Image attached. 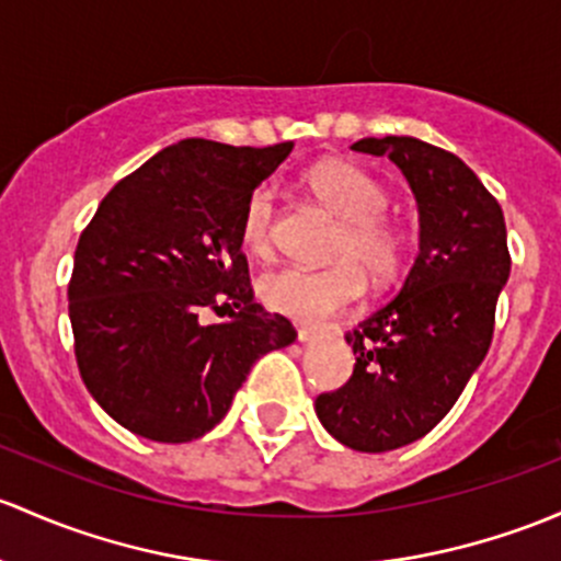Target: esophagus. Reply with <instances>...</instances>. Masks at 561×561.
Listing matches in <instances>:
<instances>
[{
	"label": "esophagus",
	"instance_id": "esophagus-1",
	"mask_svg": "<svg viewBox=\"0 0 561 561\" xmlns=\"http://www.w3.org/2000/svg\"><path fill=\"white\" fill-rule=\"evenodd\" d=\"M320 333H322V328H317V325H300L298 328V341L309 344V341H314Z\"/></svg>",
	"mask_w": 561,
	"mask_h": 561
}]
</instances>
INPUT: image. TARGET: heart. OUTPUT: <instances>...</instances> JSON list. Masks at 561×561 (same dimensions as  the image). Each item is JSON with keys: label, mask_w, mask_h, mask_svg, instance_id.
I'll return each mask as SVG.
<instances>
[{"label": "heart", "mask_w": 561, "mask_h": 561, "mask_svg": "<svg viewBox=\"0 0 561 561\" xmlns=\"http://www.w3.org/2000/svg\"><path fill=\"white\" fill-rule=\"evenodd\" d=\"M322 204L341 217V231L325 268L279 265L257 279V293L268 309L300 322L344 311L357 304L368 287V274L379 285L392 282L405 263L409 236L387 215L389 191L365 169L346 161H325L306 176ZM276 204L268 185L255 187L241 211V244L255 255H268L274 244Z\"/></svg>", "instance_id": "obj_1"}]
</instances>
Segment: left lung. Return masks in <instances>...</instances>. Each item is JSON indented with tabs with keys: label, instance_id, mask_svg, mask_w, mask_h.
I'll return each instance as SVG.
<instances>
[{
	"label": "left lung",
	"instance_id": "8db88e82",
	"mask_svg": "<svg viewBox=\"0 0 561 561\" xmlns=\"http://www.w3.org/2000/svg\"><path fill=\"white\" fill-rule=\"evenodd\" d=\"M352 150L389 156L420 204V255L400 293L346 333L355 370L317 398L322 427L355 451L420 440L486 357L511 274L497 198L457 156L414 137H368Z\"/></svg>",
	"mask_w": 561,
	"mask_h": 561
}]
</instances>
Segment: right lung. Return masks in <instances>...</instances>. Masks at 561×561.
Masks as SVG:
<instances>
[{
    "label": "right lung",
    "instance_id": "add662e5",
    "mask_svg": "<svg viewBox=\"0 0 561 561\" xmlns=\"http://www.w3.org/2000/svg\"><path fill=\"white\" fill-rule=\"evenodd\" d=\"M293 141L182 139L102 198L69 279L75 357L88 392L131 433L185 444L209 433L265 352L296 341L255 304L241 211ZM229 320L206 323V310Z\"/></svg>",
    "mask_w": 561,
    "mask_h": 561
}]
</instances>
